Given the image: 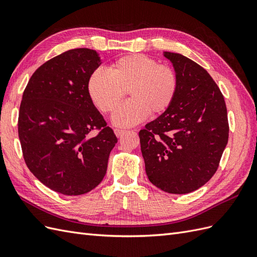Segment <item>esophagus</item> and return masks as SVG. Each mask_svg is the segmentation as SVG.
<instances>
[{
    "label": "esophagus",
    "mask_w": 257,
    "mask_h": 257,
    "mask_svg": "<svg viewBox=\"0 0 257 257\" xmlns=\"http://www.w3.org/2000/svg\"><path fill=\"white\" fill-rule=\"evenodd\" d=\"M124 133H125V131H124V130H120V128H115L114 130V134H115L116 137L122 136Z\"/></svg>",
    "instance_id": "obj_1"
}]
</instances>
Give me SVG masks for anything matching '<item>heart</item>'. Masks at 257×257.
Instances as JSON below:
<instances>
[{"mask_svg": "<svg viewBox=\"0 0 257 257\" xmlns=\"http://www.w3.org/2000/svg\"><path fill=\"white\" fill-rule=\"evenodd\" d=\"M178 90V77L166 64L144 54H127L102 71L92 73L88 92L98 110L113 112L127 91L131 99L113 115L118 126H132L148 114L158 116L172 106Z\"/></svg>", "mask_w": 257, "mask_h": 257, "instance_id": "1", "label": "heart"}]
</instances>
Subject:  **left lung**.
<instances>
[{
  "instance_id": "8db88e82",
  "label": "left lung",
  "mask_w": 257,
  "mask_h": 257,
  "mask_svg": "<svg viewBox=\"0 0 257 257\" xmlns=\"http://www.w3.org/2000/svg\"><path fill=\"white\" fill-rule=\"evenodd\" d=\"M178 77L174 102L139 132L146 174L172 194L199 189L215 174L228 142L227 109L212 77L180 53L164 52Z\"/></svg>"
}]
</instances>
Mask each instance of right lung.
Here are the masks:
<instances>
[{
  "instance_id": "right-lung-1",
  "label": "right lung",
  "mask_w": 257,
  "mask_h": 257,
  "mask_svg": "<svg viewBox=\"0 0 257 257\" xmlns=\"http://www.w3.org/2000/svg\"><path fill=\"white\" fill-rule=\"evenodd\" d=\"M100 65L95 50L65 51L38 67L22 95L18 135L30 172L63 195H82L102 182L118 142L93 104L88 80ZM92 130H97L93 137Z\"/></svg>"
}]
</instances>
